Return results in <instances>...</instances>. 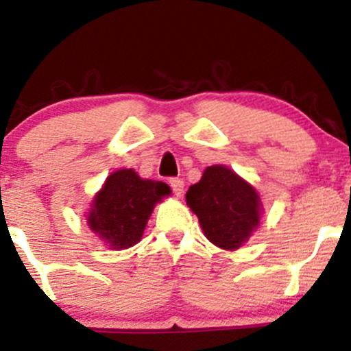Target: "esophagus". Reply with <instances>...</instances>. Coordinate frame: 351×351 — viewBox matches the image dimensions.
Listing matches in <instances>:
<instances>
[{
    "label": "esophagus",
    "mask_w": 351,
    "mask_h": 351,
    "mask_svg": "<svg viewBox=\"0 0 351 351\" xmlns=\"http://www.w3.org/2000/svg\"><path fill=\"white\" fill-rule=\"evenodd\" d=\"M170 186L173 189V193H175L176 196H181L184 191V181L180 180V178H171L170 180Z\"/></svg>",
    "instance_id": "34e87169"
}]
</instances>
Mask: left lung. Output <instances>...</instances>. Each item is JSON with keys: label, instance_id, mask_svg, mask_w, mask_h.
Wrapping results in <instances>:
<instances>
[{"label": "left lung", "instance_id": "left-lung-1", "mask_svg": "<svg viewBox=\"0 0 351 351\" xmlns=\"http://www.w3.org/2000/svg\"><path fill=\"white\" fill-rule=\"evenodd\" d=\"M186 203L204 236L226 251L239 249L251 237L263 211L256 189L223 165L204 170L198 183L189 186Z\"/></svg>", "mask_w": 351, "mask_h": 351}]
</instances>
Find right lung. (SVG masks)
<instances>
[{
	"instance_id": "add662e5",
	"label": "right lung",
	"mask_w": 351,
	"mask_h": 351,
	"mask_svg": "<svg viewBox=\"0 0 351 351\" xmlns=\"http://www.w3.org/2000/svg\"><path fill=\"white\" fill-rule=\"evenodd\" d=\"M171 189L163 181L142 180L135 170H117L92 201L87 223L110 249L132 247L142 239L153 208Z\"/></svg>"
}]
</instances>
